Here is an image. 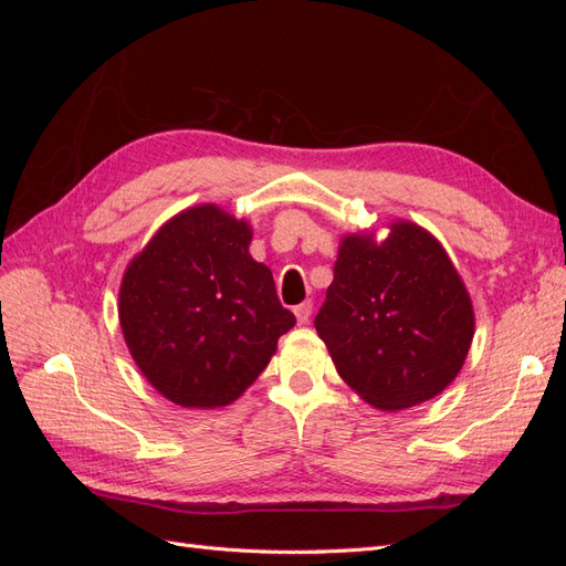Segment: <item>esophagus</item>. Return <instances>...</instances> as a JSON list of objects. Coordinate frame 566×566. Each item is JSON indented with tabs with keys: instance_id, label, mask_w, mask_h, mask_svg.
Wrapping results in <instances>:
<instances>
[{
	"instance_id": "34e87169",
	"label": "esophagus",
	"mask_w": 566,
	"mask_h": 566,
	"mask_svg": "<svg viewBox=\"0 0 566 566\" xmlns=\"http://www.w3.org/2000/svg\"><path fill=\"white\" fill-rule=\"evenodd\" d=\"M295 316H297V321H300V323H306V321H310V316H312V302H302V304H297V306H295Z\"/></svg>"
}]
</instances>
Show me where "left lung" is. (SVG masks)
<instances>
[{"label":"left lung","mask_w":566,"mask_h":566,"mask_svg":"<svg viewBox=\"0 0 566 566\" xmlns=\"http://www.w3.org/2000/svg\"><path fill=\"white\" fill-rule=\"evenodd\" d=\"M339 238L335 279L314 321L358 397L380 410L434 399L465 364L474 310L449 252L416 221Z\"/></svg>","instance_id":"left-lung-1"}]
</instances>
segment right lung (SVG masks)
<instances>
[{"label": "right lung", "instance_id": "obj_1", "mask_svg": "<svg viewBox=\"0 0 566 566\" xmlns=\"http://www.w3.org/2000/svg\"><path fill=\"white\" fill-rule=\"evenodd\" d=\"M250 243L248 219L202 202L167 219L127 264L119 328L167 401L198 410L233 403L295 325Z\"/></svg>", "mask_w": 566, "mask_h": 566}]
</instances>
